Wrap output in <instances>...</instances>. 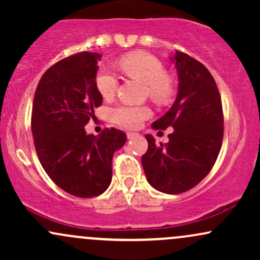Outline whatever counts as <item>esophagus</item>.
Returning a JSON list of instances; mask_svg holds the SVG:
<instances>
[{"label": "esophagus", "instance_id": "esophagus-1", "mask_svg": "<svg viewBox=\"0 0 260 260\" xmlns=\"http://www.w3.org/2000/svg\"><path fill=\"white\" fill-rule=\"evenodd\" d=\"M137 136H138V133H136V132H128V133H127V138H128V139L136 138Z\"/></svg>", "mask_w": 260, "mask_h": 260}]
</instances>
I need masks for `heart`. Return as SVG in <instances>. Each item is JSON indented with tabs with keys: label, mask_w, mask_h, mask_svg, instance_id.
I'll return each instance as SVG.
<instances>
[{
	"label": "heart",
	"mask_w": 260,
	"mask_h": 260,
	"mask_svg": "<svg viewBox=\"0 0 260 260\" xmlns=\"http://www.w3.org/2000/svg\"><path fill=\"white\" fill-rule=\"evenodd\" d=\"M118 66L131 78L144 83L151 100L157 104H166L174 95V83L165 74L164 64L155 56L148 52L137 51L123 56ZM95 84L101 96L111 99L117 91L118 80L109 67L100 68ZM113 120L122 127L136 128L150 116V110L144 106H118L112 112Z\"/></svg>",
	"instance_id": "heart-1"
}]
</instances>
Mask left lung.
I'll return each instance as SVG.
<instances>
[{"label":"left lung","instance_id":"8db88e82","mask_svg":"<svg viewBox=\"0 0 260 260\" xmlns=\"http://www.w3.org/2000/svg\"><path fill=\"white\" fill-rule=\"evenodd\" d=\"M178 76V91L174 105L153 129L174 128L166 145L155 144L145 134L148 151L142 165L150 186L168 194L189 190L210 172L222 144L223 115L215 80L204 64L176 51L170 57Z\"/></svg>","mask_w":260,"mask_h":260}]
</instances>
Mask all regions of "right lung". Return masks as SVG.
Segmentation results:
<instances>
[{
    "mask_svg": "<svg viewBox=\"0 0 260 260\" xmlns=\"http://www.w3.org/2000/svg\"><path fill=\"white\" fill-rule=\"evenodd\" d=\"M101 55L79 52L50 67L39 82L31 111L35 150L49 177L79 198L100 196L112 178L113 153L126 133L105 128L99 136L84 126L103 103L95 79Z\"/></svg>",
    "mask_w": 260,
    "mask_h": 260,
    "instance_id": "add662e5",
    "label": "right lung"
}]
</instances>
